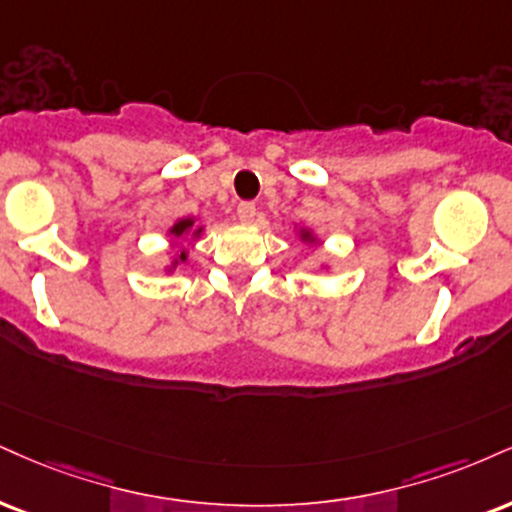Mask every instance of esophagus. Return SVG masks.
I'll return each mask as SVG.
<instances>
[{"mask_svg": "<svg viewBox=\"0 0 512 512\" xmlns=\"http://www.w3.org/2000/svg\"><path fill=\"white\" fill-rule=\"evenodd\" d=\"M236 214H238L240 224H252V221H255V214H257L255 202H240Z\"/></svg>", "mask_w": 512, "mask_h": 512, "instance_id": "esophagus-1", "label": "esophagus"}]
</instances>
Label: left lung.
<instances>
[{"label": "left lung", "mask_w": 512, "mask_h": 512, "mask_svg": "<svg viewBox=\"0 0 512 512\" xmlns=\"http://www.w3.org/2000/svg\"><path fill=\"white\" fill-rule=\"evenodd\" d=\"M300 238H303L305 243H315V236H312V231L307 229H300Z\"/></svg>", "instance_id": "left-lung-1"}]
</instances>
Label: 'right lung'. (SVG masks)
<instances>
[{
	"mask_svg": "<svg viewBox=\"0 0 512 512\" xmlns=\"http://www.w3.org/2000/svg\"><path fill=\"white\" fill-rule=\"evenodd\" d=\"M169 233L176 240H181V238H186V236H193L195 238V236H200V233H202V226H195V219L193 217H186V219H178L176 224L169 229ZM186 260H188V252L181 250V252H178V257L174 260V264H171V267H176L178 262H186Z\"/></svg>",
	"mask_w": 512,
	"mask_h": 512,
	"instance_id": "right-lung-1",
	"label": "right lung"
}]
</instances>
